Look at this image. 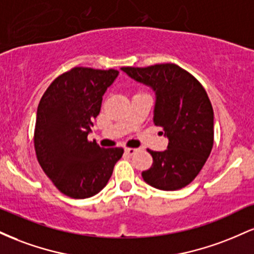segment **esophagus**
<instances>
[{"mask_svg": "<svg viewBox=\"0 0 254 254\" xmlns=\"http://www.w3.org/2000/svg\"><path fill=\"white\" fill-rule=\"evenodd\" d=\"M137 151L136 148H125V153L129 154V155H133Z\"/></svg>", "mask_w": 254, "mask_h": 254, "instance_id": "1", "label": "esophagus"}]
</instances>
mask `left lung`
I'll list each match as a JSON object with an SVG mask.
<instances>
[{
  "label": "left lung",
  "mask_w": 254,
  "mask_h": 254,
  "mask_svg": "<svg viewBox=\"0 0 254 254\" xmlns=\"http://www.w3.org/2000/svg\"><path fill=\"white\" fill-rule=\"evenodd\" d=\"M122 70L154 89V123L168 137L166 150L148 149L153 165L142 172L144 182L165 191L185 188L198 176L214 144V111L205 89L173 63L123 66Z\"/></svg>",
  "instance_id": "left-lung-1"
}]
</instances>
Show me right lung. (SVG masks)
Listing matches in <instances>:
<instances>
[{
    "mask_svg": "<svg viewBox=\"0 0 254 254\" xmlns=\"http://www.w3.org/2000/svg\"><path fill=\"white\" fill-rule=\"evenodd\" d=\"M115 69L75 66L55 78L38 105L34 149L38 162L65 196L83 199L106 186L123 148L88 141L103 95L118 76Z\"/></svg>",
    "mask_w": 254,
    "mask_h": 254,
    "instance_id": "1",
    "label": "right lung"
}]
</instances>
